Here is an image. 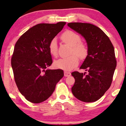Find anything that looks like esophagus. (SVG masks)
I'll list each match as a JSON object with an SVG mask.
<instances>
[{"label": "esophagus", "mask_w": 126, "mask_h": 126, "mask_svg": "<svg viewBox=\"0 0 126 126\" xmlns=\"http://www.w3.org/2000/svg\"><path fill=\"white\" fill-rule=\"evenodd\" d=\"M64 74L65 77H69L71 75V73L69 72L64 71Z\"/></svg>", "instance_id": "esophagus-1"}]
</instances>
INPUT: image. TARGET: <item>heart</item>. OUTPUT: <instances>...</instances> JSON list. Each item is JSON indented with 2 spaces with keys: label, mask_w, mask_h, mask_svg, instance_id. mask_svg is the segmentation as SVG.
<instances>
[{
  "label": "heart",
  "mask_w": 126,
  "mask_h": 126,
  "mask_svg": "<svg viewBox=\"0 0 126 126\" xmlns=\"http://www.w3.org/2000/svg\"><path fill=\"white\" fill-rule=\"evenodd\" d=\"M63 41L72 47V54H75L80 59H84L88 54V48L86 44L80 42V37L78 34L71 31L65 32L61 36ZM49 52L53 57L58 54V46L55 38L50 42L48 46ZM76 55H72L67 58L59 59L54 62V66L58 69L70 71L79 63V59Z\"/></svg>",
  "instance_id": "1"
}]
</instances>
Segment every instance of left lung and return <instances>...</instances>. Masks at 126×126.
I'll list each match as a JSON object with an SVG mask.
<instances>
[{"instance_id": "1", "label": "left lung", "mask_w": 126, "mask_h": 126, "mask_svg": "<svg viewBox=\"0 0 126 126\" xmlns=\"http://www.w3.org/2000/svg\"><path fill=\"white\" fill-rule=\"evenodd\" d=\"M68 26L86 40L88 54L80 69L87 73L74 72L72 92L78 99L93 102L103 96L111 85L117 62L114 47L103 31L90 23H69Z\"/></svg>"}]
</instances>
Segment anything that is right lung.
Here are the masks:
<instances>
[{
  "label": "right lung",
  "mask_w": 126,
  "mask_h": 126,
  "mask_svg": "<svg viewBox=\"0 0 126 126\" xmlns=\"http://www.w3.org/2000/svg\"><path fill=\"white\" fill-rule=\"evenodd\" d=\"M65 24H38L23 34L15 45L11 60L15 82L20 93L32 103L47 99L64 76L63 70L47 68L52 64L49 44Z\"/></svg>",
  "instance_id": "1"
}]
</instances>
